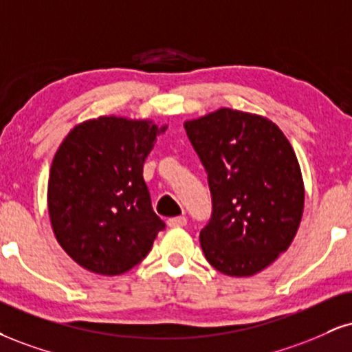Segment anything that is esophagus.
I'll use <instances>...</instances> for the list:
<instances>
[{
  "label": "esophagus",
  "instance_id": "obj_1",
  "mask_svg": "<svg viewBox=\"0 0 352 352\" xmlns=\"http://www.w3.org/2000/svg\"><path fill=\"white\" fill-rule=\"evenodd\" d=\"M167 224L170 228H182L187 224V218L185 217H173V218H168L167 219Z\"/></svg>",
  "mask_w": 352,
  "mask_h": 352
}]
</instances>
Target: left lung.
Returning a JSON list of instances; mask_svg holds the SVG:
<instances>
[{
	"label": "left lung",
	"instance_id": "left-lung-1",
	"mask_svg": "<svg viewBox=\"0 0 352 352\" xmlns=\"http://www.w3.org/2000/svg\"><path fill=\"white\" fill-rule=\"evenodd\" d=\"M184 126L208 175L206 261L231 277L261 272L289 249L302 221L303 180L289 139L267 118L230 108Z\"/></svg>",
	"mask_w": 352,
	"mask_h": 352
}]
</instances>
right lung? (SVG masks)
I'll return each mask as SVG.
<instances>
[{"label":"right lung","mask_w":352,"mask_h":352,"mask_svg":"<svg viewBox=\"0 0 352 352\" xmlns=\"http://www.w3.org/2000/svg\"><path fill=\"white\" fill-rule=\"evenodd\" d=\"M165 129L151 121L101 116L75 126L55 152L50 223L63 251L83 269L128 272L165 228L142 177L144 160Z\"/></svg>","instance_id":"right-lung-1"}]
</instances>
